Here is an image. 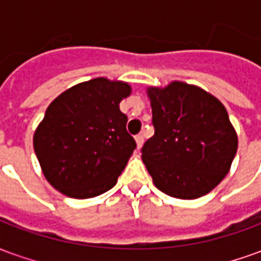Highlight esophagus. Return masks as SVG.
Listing matches in <instances>:
<instances>
[{"instance_id": "1", "label": "esophagus", "mask_w": 261, "mask_h": 261, "mask_svg": "<svg viewBox=\"0 0 261 261\" xmlns=\"http://www.w3.org/2000/svg\"><path fill=\"white\" fill-rule=\"evenodd\" d=\"M136 142H137V148H141L142 144H144V136H142V134L136 136Z\"/></svg>"}]
</instances>
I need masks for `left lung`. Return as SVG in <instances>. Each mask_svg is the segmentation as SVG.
Wrapping results in <instances>:
<instances>
[{
  "instance_id": "left-lung-1",
  "label": "left lung",
  "mask_w": 261,
  "mask_h": 261,
  "mask_svg": "<svg viewBox=\"0 0 261 261\" xmlns=\"http://www.w3.org/2000/svg\"><path fill=\"white\" fill-rule=\"evenodd\" d=\"M155 134L141 149L142 162L165 194L194 200L228 175L238 134L218 99L196 85L173 81L149 86Z\"/></svg>"
}]
</instances>
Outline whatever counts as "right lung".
I'll return each instance as SVG.
<instances>
[{
	"instance_id": "obj_1",
	"label": "right lung",
	"mask_w": 261,
	"mask_h": 261,
	"mask_svg": "<svg viewBox=\"0 0 261 261\" xmlns=\"http://www.w3.org/2000/svg\"><path fill=\"white\" fill-rule=\"evenodd\" d=\"M131 86L108 78L81 82L48 105L33 136V148L51 186L72 198L108 192L136 149L120 102Z\"/></svg>"
}]
</instances>
